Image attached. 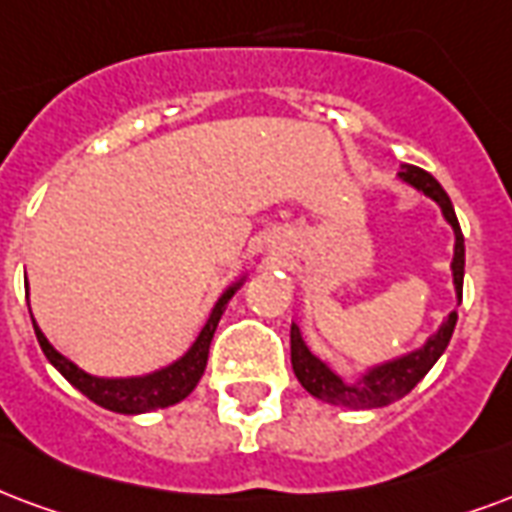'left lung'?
<instances>
[{
  "instance_id": "1",
  "label": "left lung",
  "mask_w": 512,
  "mask_h": 512,
  "mask_svg": "<svg viewBox=\"0 0 512 512\" xmlns=\"http://www.w3.org/2000/svg\"><path fill=\"white\" fill-rule=\"evenodd\" d=\"M396 179L404 181L407 187H412L420 195H426L434 200L442 211V217L453 230V260H450V274H453V290H456V301L461 304V287H464V236L458 227L456 211L450 203L448 192L439 187V181L426 173V170L415 168V165H401ZM458 312H453L437 325V331L431 333L426 342L420 344L418 350L404 352L393 361L377 363L363 369L355 380H347L342 374L333 369L331 363H325L317 352L306 344L301 325H290V361H293V372L298 382L304 385L306 391L312 393L314 399H323L336 407H347V410H374V407H388L393 401L404 399L407 393L418 385L434 363L439 361V355L448 350L450 336L456 328Z\"/></svg>"
}]
</instances>
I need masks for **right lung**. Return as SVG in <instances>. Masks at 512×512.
<instances>
[{
    "instance_id": "right-lung-1",
    "label": "right lung",
    "mask_w": 512,
    "mask_h": 512,
    "mask_svg": "<svg viewBox=\"0 0 512 512\" xmlns=\"http://www.w3.org/2000/svg\"><path fill=\"white\" fill-rule=\"evenodd\" d=\"M246 276L249 274L244 271V274L233 279L222 290L217 304L211 306V312H208L206 325L200 328L198 339L192 342V347L181 355L179 361L168 363V366H162L157 372L140 374V377H97V374L83 372L78 363L64 358L62 352L45 339V333L40 331V325L34 323L32 317L34 336H37L45 358L51 361L56 372L62 374L73 388H78L86 399H92L94 404H100V407L111 412H119V415H140V412L162 410V407H170V404H179V401H184L189 393L195 391V385H198L203 372H206L208 347H211L214 331H217L230 298L244 287ZM26 304H29V282H26Z\"/></svg>"
}]
</instances>
